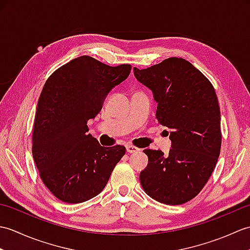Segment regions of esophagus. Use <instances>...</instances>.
Returning a JSON list of instances; mask_svg holds the SVG:
<instances>
[{"instance_id":"1","label":"esophagus","mask_w":250,"mask_h":250,"mask_svg":"<svg viewBox=\"0 0 250 250\" xmlns=\"http://www.w3.org/2000/svg\"><path fill=\"white\" fill-rule=\"evenodd\" d=\"M125 148H126V151H128L129 153L140 151V148H137V147H135V146H133V145H130V144L126 145Z\"/></svg>"}]
</instances>
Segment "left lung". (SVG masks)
<instances>
[{
  "instance_id": "1",
  "label": "left lung",
  "mask_w": 250,
  "mask_h": 250,
  "mask_svg": "<svg viewBox=\"0 0 250 250\" xmlns=\"http://www.w3.org/2000/svg\"><path fill=\"white\" fill-rule=\"evenodd\" d=\"M133 71L137 81L152 91L158 103L156 118L171 130L172 141L167 156L161 150H144L148 166L140 174L141 185L160 203L184 204L203 189L220 155V108L215 89L182 58Z\"/></svg>"
}]
</instances>
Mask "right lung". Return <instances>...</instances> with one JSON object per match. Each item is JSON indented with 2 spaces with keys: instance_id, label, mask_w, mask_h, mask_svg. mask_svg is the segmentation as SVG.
Masks as SVG:
<instances>
[{
  "instance_id": "add662e5",
  "label": "right lung",
  "mask_w": 250,
  "mask_h": 250,
  "mask_svg": "<svg viewBox=\"0 0 250 250\" xmlns=\"http://www.w3.org/2000/svg\"><path fill=\"white\" fill-rule=\"evenodd\" d=\"M130 72V64L109 66L82 56L46 81L35 113L32 155L41 179L60 201L76 204L94 198L125 156V146H101L87 133V122Z\"/></svg>"
}]
</instances>
